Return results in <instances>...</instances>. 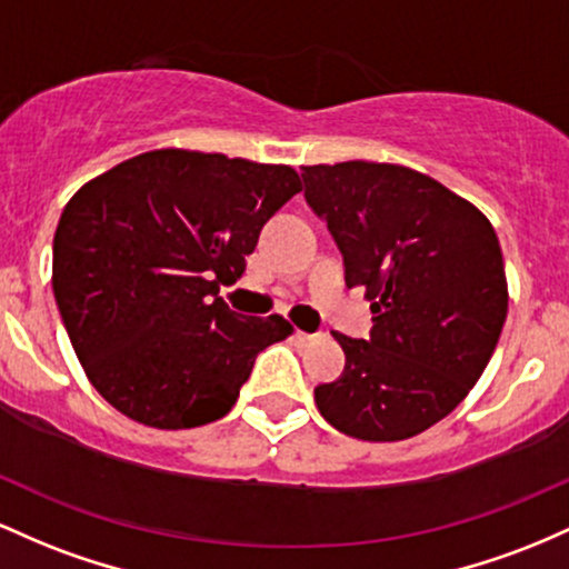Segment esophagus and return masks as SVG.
<instances>
[{
	"instance_id": "1",
	"label": "esophagus",
	"mask_w": 569,
	"mask_h": 569,
	"mask_svg": "<svg viewBox=\"0 0 569 569\" xmlns=\"http://www.w3.org/2000/svg\"><path fill=\"white\" fill-rule=\"evenodd\" d=\"M296 343L298 347H309V343H315L317 341V336L315 333H306V330H296Z\"/></svg>"
}]
</instances>
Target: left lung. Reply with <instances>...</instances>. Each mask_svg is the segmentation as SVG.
I'll use <instances>...</instances> for the list:
<instances>
[{"label": "left lung", "instance_id": "8db88e82", "mask_svg": "<svg viewBox=\"0 0 569 569\" xmlns=\"http://www.w3.org/2000/svg\"><path fill=\"white\" fill-rule=\"evenodd\" d=\"M303 196L366 287L370 338L333 333L343 373L315 389L343 436L406 440L449 417L487 368L508 315L495 228L470 201L408 166H303Z\"/></svg>", "mask_w": 569, "mask_h": 569}]
</instances>
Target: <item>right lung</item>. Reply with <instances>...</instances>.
<instances>
[{
    "label": "right lung",
    "instance_id": "obj_1",
    "mask_svg": "<svg viewBox=\"0 0 569 569\" xmlns=\"http://www.w3.org/2000/svg\"><path fill=\"white\" fill-rule=\"evenodd\" d=\"M301 177L220 152L152 150L86 182L53 239V296L96 392L158 430L231 411L284 317L228 309L260 231Z\"/></svg>",
    "mask_w": 569,
    "mask_h": 569
}]
</instances>
